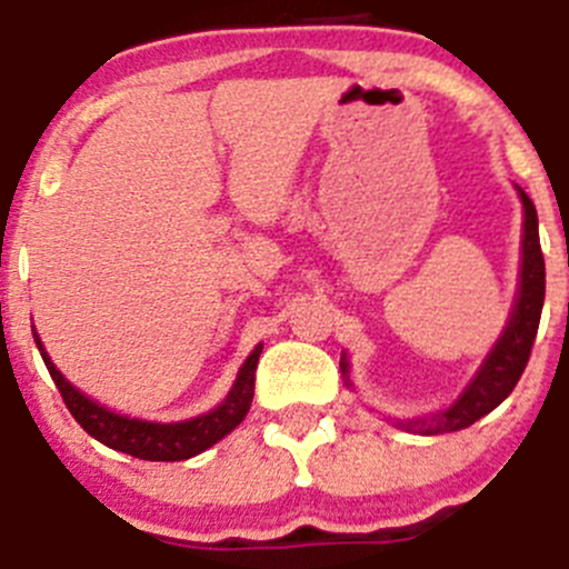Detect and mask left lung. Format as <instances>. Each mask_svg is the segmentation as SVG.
<instances>
[{
    "label": "left lung",
    "mask_w": 569,
    "mask_h": 569,
    "mask_svg": "<svg viewBox=\"0 0 569 569\" xmlns=\"http://www.w3.org/2000/svg\"><path fill=\"white\" fill-rule=\"evenodd\" d=\"M517 192L525 209L522 264H519L517 301H513V310L511 316H508L506 329H502V335L497 338L495 349L486 355L478 375L472 377V382L463 388V393L450 405V408L441 410V413L425 416V419H402L393 421V425L405 427V430H416L421 432V436L463 430V427L475 425V421L483 419L486 413H491V410L513 391V386H517L519 377H522L525 366H528V357H531L533 340H537L539 318H542L545 257L542 246H539L537 207H533V200L519 187ZM340 371H343L346 377V386H351L349 360H346V355L340 357Z\"/></svg>",
    "instance_id": "1"
}]
</instances>
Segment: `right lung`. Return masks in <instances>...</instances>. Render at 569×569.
I'll return each mask as SVG.
<instances>
[{"label":"right lung","mask_w":569,"mask_h":569,"mask_svg":"<svg viewBox=\"0 0 569 569\" xmlns=\"http://www.w3.org/2000/svg\"><path fill=\"white\" fill-rule=\"evenodd\" d=\"M32 338H36L38 351L44 357V366L50 369V377L56 380L58 391H61L63 402H67L74 421H78L91 438H97V441L111 447V450L128 452V456L142 458V461H187V458L209 450L212 443H218L220 438L229 436V432L246 419L248 410H251L253 380H257L253 371H257L259 355H262V343H259L257 349L248 355V360L242 362V369L240 375H237L234 386H231L229 397H226L218 408L209 410V413L203 416H194V419L176 421V425H159V421L128 419V416H119L113 413V410L97 405L94 399H89L83 391H78V388L56 369V362H52L50 355L44 351L36 329H32Z\"/></svg>","instance_id":"right-lung-1"}]
</instances>
